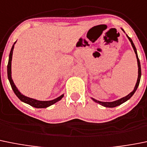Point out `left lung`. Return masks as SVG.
Returning <instances> with one entry per match:
<instances>
[{"label": "left lung", "instance_id": "8db88e82", "mask_svg": "<svg viewBox=\"0 0 147 147\" xmlns=\"http://www.w3.org/2000/svg\"><path fill=\"white\" fill-rule=\"evenodd\" d=\"M122 30H123V29H122ZM124 31V30H123ZM127 38H128L129 41H130V43H131V45L132 47H133V49H134V52H135L136 53V58H137V62H138V79H137V82L136 84V86L135 87H134V90L132 91L131 92H130V94H128V95H127V96L124 97V98H120V99H119V100H115V101H113V102H101V101H99V100H95V99H94V98H92V100H94L95 102H96V103H99L100 105H102V106H105V107H108V108H114V107H116V106H119V105H121L122 103H125V101H127V100H129L130 98H131L132 96H133V95L134 93H135V92L136 91L137 88H138V85H139V82H140V79H141V64H140V61H139V59H138V54H137V51H136V48L135 45H134V44H133V41H132V39L130 38V37H129L127 35Z\"/></svg>", "mask_w": 147, "mask_h": 147}]
</instances>
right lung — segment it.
<instances>
[{
	"mask_svg": "<svg viewBox=\"0 0 147 147\" xmlns=\"http://www.w3.org/2000/svg\"><path fill=\"white\" fill-rule=\"evenodd\" d=\"M16 42H14V45L12 46L11 49L10 54H9V63H8L7 65V74H8V79L9 80V82H10L11 86V88L14 91V92L15 93V95L18 97V98L20 99L21 101L24 102L25 103H28V104L30 105L31 106L35 108H38V109H41V108H47L50 106L51 105L54 104L56 102L59 101L63 98L64 95H60V97L57 98L56 99H54L52 100H48V101H41V100H38L36 99H33V98H28V97L25 96L23 95L21 92L18 90V89L17 88V87L14 84V82L11 79V60H12V55H13V50H14V44Z\"/></svg>",
	"mask_w": 147,
	"mask_h": 147,
	"instance_id": "1",
	"label": "right lung"
}]
</instances>
